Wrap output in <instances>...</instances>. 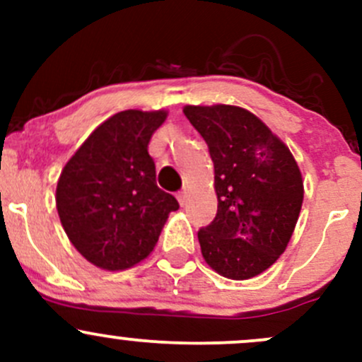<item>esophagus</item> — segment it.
I'll return each instance as SVG.
<instances>
[{
  "label": "esophagus",
  "instance_id": "1",
  "mask_svg": "<svg viewBox=\"0 0 362 362\" xmlns=\"http://www.w3.org/2000/svg\"><path fill=\"white\" fill-rule=\"evenodd\" d=\"M177 199H178V203H180V206H184V204L187 203V194H185L184 191H180L177 194Z\"/></svg>",
  "mask_w": 362,
  "mask_h": 362
}]
</instances>
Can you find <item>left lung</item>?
<instances>
[{
    "label": "left lung",
    "instance_id": "1",
    "mask_svg": "<svg viewBox=\"0 0 362 362\" xmlns=\"http://www.w3.org/2000/svg\"><path fill=\"white\" fill-rule=\"evenodd\" d=\"M214 160L217 215L198 231L204 261L233 280L268 269L284 254L303 204L289 148L262 120L231 105L185 107Z\"/></svg>",
    "mask_w": 362,
    "mask_h": 362
}]
</instances>
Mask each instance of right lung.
I'll return each mask as SVG.
<instances>
[{"instance_id": "1", "label": "right lung", "mask_w": 362, "mask_h": 362, "mask_svg": "<svg viewBox=\"0 0 362 362\" xmlns=\"http://www.w3.org/2000/svg\"><path fill=\"white\" fill-rule=\"evenodd\" d=\"M166 112H119L90 133L57 182L69 242L98 268L126 269L154 250L175 196L156 184L148 141Z\"/></svg>"}]
</instances>
